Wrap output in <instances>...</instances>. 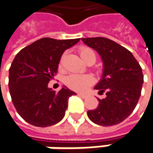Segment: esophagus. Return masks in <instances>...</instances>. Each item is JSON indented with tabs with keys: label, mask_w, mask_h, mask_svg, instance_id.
I'll use <instances>...</instances> for the list:
<instances>
[{
	"label": "esophagus",
	"mask_w": 153,
	"mask_h": 153,
	"mask_svg": "<svg viewBox=\"0 0 153 153\" xmlns=\"http://www.w3.org/2000/svg\"><path fill=\"white\" fill-rule=\"evenodd\" d=\"M78 96H79V97H81V98H87V95L86 94H78Z\"/></svg>",
	"instance_id": "1"
}]
</instances>
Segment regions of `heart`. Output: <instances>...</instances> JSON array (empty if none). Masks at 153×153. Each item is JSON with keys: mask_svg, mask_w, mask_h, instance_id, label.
Returning a JSON list of instances; mask_svg holds the SVG:
<instances>
[{"mask_svg": "<svg viewBox=\"0 0 153 153\" xmlns=\"http://www.w3.org/2000/svg\"><path fill=\"white\" fill-rule=\"evenodd\" d=\"M79 55L80 58L83 59L84 62L87 64L89 62H94L95 61V53L93 50L89 48H81L79 50ZM62 63V59L60 64ZM65 85L70 88L71 89L79 92L85 91L90 85L94 83V78L91 75H79V74H70L65 77Z\"/></svg>", "mask_w": 153, "mask_h": 153, "instance_id": "obj_1", "label": "heart"}]
</instances>
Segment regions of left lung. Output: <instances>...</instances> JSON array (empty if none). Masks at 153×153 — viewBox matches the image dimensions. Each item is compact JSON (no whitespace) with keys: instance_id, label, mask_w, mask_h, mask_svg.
<instances>
[{"instance_id":"8db88e82","label":"left lung","mask_w":153,"mask_h":153,"mask_svg":"<svg viewBox=\"0 0 153 153\" xmlns=\"http://www.w3.org/2000/svg\"><path fill=\"white\" fill-rule=\"evenodd\" d=\"M82 42L98 52L102 61V76L95 85L99 94L95 109L88 117L98 125L112 126L120 123L134 110L141 95L144 76L142 68L132 53L117 43L106 37L81 38Z\"/></svg>"}]
</instances>
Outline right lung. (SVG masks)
I'll return each instance as SVG.
<instances>
[{
    "label": "right lung",
    "instance_id": "obj_1",
    "mask_svg": "<svg viewBox=\"0 0 153 153\" xmlns=\"http://www.w3.org/2000/svg\"><path fill=\"white\" fill-rule=\"evenodd\" d=\"M79 41L44 37L15 57L9 68L8 88L16 111L27 123L47 127L65 117L68 99L76 93L65 86L56 93L48 83L58 71L64 51Z\"/></svg>",
    "mask_w": 153,
    "mask_h": 153
}]
</instances>
